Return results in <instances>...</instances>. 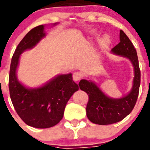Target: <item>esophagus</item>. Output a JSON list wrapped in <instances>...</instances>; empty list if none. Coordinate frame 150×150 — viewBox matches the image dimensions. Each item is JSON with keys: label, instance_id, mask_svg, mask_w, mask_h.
I'll return each mask as SVG.
<instances>
[{"label": "esophagus", "instance_id": "esophagus-1", "mask_svg": "<svg viewBox=\"0 0 150 150\" xmlns=\"http://www.w3.org/2000/svg\"><path fill=\"white\" fill-rule=\"evenodd\" d=\"M82 77H83L82 73H81V72H75V73H73V75H72V78H73V80L75 81H80Z\"/></svg>", "mask_w": 150, "mask_h": 150}]
</instances>
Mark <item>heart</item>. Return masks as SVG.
Masks as SVG:
<instances>
[{
    "label": "heart",
    "instance_id": "1",
    "mask_svg": "<svg viewBox=\"0 0 150 150\" xmlns=\"http://www.w3.org/2000/svg\"><path fill=\"white\" fill-rule=\"evenodd\" d=\"M110 37H109L108 35H106L104 36V38H103V40L102 41V46H105V45H107V43L110 42Z\"/></svg>",
    "mask_w": 150,
    "mask_h": 150
}]
</instances>
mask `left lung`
I'll return each mask as SVG.
<instances>
[{"instance_id":"1","label":"left lung","mask_w":150,"mask_h":150,"mask_svg":"<svg viewBox=\"0 0 150 150\" xmlns=\"http://www.w3.org/2000/svg\"><path fill=\"white\" fill-rule=\"evenodd\" d=\"M112 54L126 58L134 67L132 88L120 98L107 96L91 80H81L80 88L88 95L86 115L91 122L99 125H109L125 118L134 109L138 98L141 72L137 53L134 45L122 30L120 31V43L111 50Z\"/></svg>"}]
</instances>
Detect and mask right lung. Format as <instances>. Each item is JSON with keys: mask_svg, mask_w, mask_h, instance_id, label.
Here are the masks:
<instances>
[{"mask_svg": "<svg viewBox=\"0 0 150 150\" xmlns=\"http://www.w3.org/2000/svg\"><path fill=\"white\" fill-rule=\"evenodd\" d=\"M56 22L51 26H56ZM42 25L32 29L18 45L10 67V97L15 110L30 126L47 128L54 126L62 119L66 104L79 86L72 80V74L56 75L46 83L30 88L18 80L17 69L21 54L35 48L46 34Z\"/></svg>", "mask_w": 150, "mask_h": 150, "instance_id": "obj_1", "label": "right lung"}]
</instances>
